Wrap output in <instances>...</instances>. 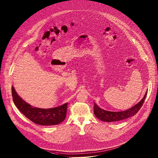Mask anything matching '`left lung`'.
I'll list each match as a JSON object with an SVG mask.
<instances>
[{"mask_svg":"<svg viewBox=\"0 0 158 158\" xmlns=\"http://www.w3.org/2000/svg\"><path fill=\"white\" fill-rule=\"evenodd\" d=\"M147 92L145 94L144 97L142 98V99L138 102L136 105L133 106L132 107L124 110V111H120V112H111V111H107L103 110L99 107L95 103H94V114L95 116L103 122H118L120 120H125L130 117L134 116L135 114H136L138 111L142 107L144 101L145 99V98L147 96Z\"/></svg>","mask_w":158,"mask_h":158,"instance_id":"8db88e82","label":"left lung"}]
</instances>
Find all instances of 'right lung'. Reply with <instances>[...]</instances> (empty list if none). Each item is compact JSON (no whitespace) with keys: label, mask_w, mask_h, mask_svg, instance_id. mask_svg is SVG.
Instances as JSON below:
<instances>
[{"label":"right lung","mask_w":158,"mask_h":158,"mask_svg":"<svg viewBox=\"0 0 158 158\" xmlns=\"http://www.w3.org/2000/svg\"><path fill=\"white\" fill-rule=\"evenodd\" d=\"M11 94L13 102L17 108L35 124L43 126L56 125L62 122L66 117L68 103L51 109L32 107L17 94L13 87Z\"/></svg>","instance_id":"obj_1"}]
</instances>
